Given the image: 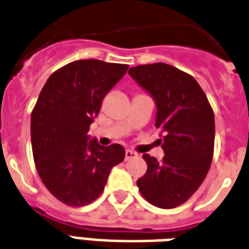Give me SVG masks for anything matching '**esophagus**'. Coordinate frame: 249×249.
I'll use <instances>...</instances> for the list:
<instances>
[{"instance_id":"obj_1","label":"esophagus","mask_w":249,"mask_h":249,"mask_svg":"<svg viewBox=\"0 0 249 249\" xmlns=\"http://www.w3.org/2000/svg\"><path fill=\"white\" fill-rule=\"evenodd\" d=\"M139 155L135 152V151H132V149H126L125 151V160H130V159H135L137 158Z\"/></svg>"}]
</instances>
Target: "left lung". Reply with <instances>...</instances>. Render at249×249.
<instances>
[{
    "mask_svg": "<svg viewBox=\"0 0 249 249\" xmlns=\"http://www.w3.org/2000/svg\"><path fill=\"white\" fill-rule=\"evenodd\" d=\"M129 75L154 97L156 128H160L164 156L160 161L142 155L147 173L137 187L149 203L173 209L185 203L202 185L214 151V113L198 82L166 63L142 64Z\"/></svg>",
    "mask_w": 249,
    "mask_h": 249,
    "instance_id": "left-lung-1",
    "label": "left lung"
}]
</instances>
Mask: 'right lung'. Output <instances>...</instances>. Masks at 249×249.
<instances>
[{"mask_svg":"<svg viewBox=\"0 0 249 249\" xmlns=\"http://www.w3.org/2000/svg\"><path fill=\"white\" fill-rule=\"evenodd\" d=\"M128 64L83 59L66 64L47 79L31 116L35 166L48 191L69 206L100 197L110 170L124 160L120 144L88 142L101 102Z\"/></svg>","mask_w":249,"mask_h":249,"instance_id":"obj_1","label":"right lung"}]
</instances>
